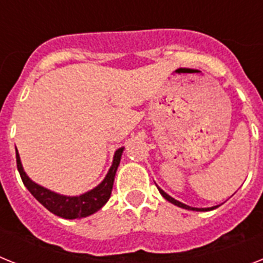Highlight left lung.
Segmentation results:
<instances>
[{
	"mask_svg": "<svg viewBox=\"0 0 263 263\" xmlns=\"http://www.w3.org/2000/svg\"><path fill=\"white\" fill-rule=\"evenodd\" d=\"M158 191H160V194L162 195V196L165 197L166 200L169 201V203H172V204L177 205V207L180 208H185V210H191V211H211V210H215V208H218L219 205H214V207H210V208H195V207H190V205L184 204V203H181V201L176 200V199H173L172 196H169L166 192H164V191L161 190V188H158Z\"/></svg>",
	"mask_w": 263,
	"mask_h": 263,
	"instance_id": "1",
	"label": "left lung"
}]
</instances>
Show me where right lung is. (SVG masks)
I'll use <instances>...</instances> for the list:
<instances>
[{"label":"right lung","instance_id":"obj_1","mask_svg":"<svg viewBox=\"0 0 263 263\" xmlns=\"http://www.w3.org/2000/svg\"><path fill=\"white\" fill-rule=\"evenodd\" d=\"M122 153L123 147H119L118 151L116 152V155H114L111 166L108 169L107 175L103 179V181L98 186H95L94 190L88 191V192L83 195H79V196H64V195H59L56 192L47 190L44 186L39 185L34 181H32L27 176V173L24 172L23 164H21L17 149L16 160L17 169H18L24 185L27 186L28 191L33 195L36 200L40 201L41 204L44 205L48 211L58 215L60 218L80 219L86 218L88 215H92L94 212L99 211L107 203V200L110 199V195H111L114 177H116L117 169H118Z\"/></svg>","mask_w":263,"mask_h":263}]
</instances>
